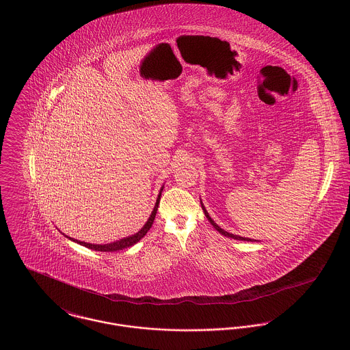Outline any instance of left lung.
Masks as SVG:
<instances>
[{
    "label": "left lung",
    "mask_w": 350,
    "mask_h": 350,
    "mask_svg": "<svg viewBox=\"0 0 350 350\" xmlns=\"http://www.w3.org/2000/svg\"><path fill=\"white\" fill-rule=\"evenodd\" d=\"M200 204H202V211H204V215H205V217L208 219V221L213 225V228L219 232V233H221L222 236H225V237H230V239H239V241H256V239H246V237H241V236H237V234H232V233H228L226 230H224V229H221L220 226L215 222V221L212 220L211 219V216H209V213L206 212V209H205V206H204V204H202V200H200Z\"/></svg>",
    "instance_id": "obj_1"
}]
</instances>
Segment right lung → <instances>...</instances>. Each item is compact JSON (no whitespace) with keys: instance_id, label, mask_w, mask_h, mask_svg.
Instances as JSON below:
<instances>
[{"instance_id":"1","label":"right lung","mask_w":350,"mask_h":350,"mask_svg":"<svg viewBox=\"0 0 350 350\" xmlns=\"http://www.w3.org/2000/svg\"><path fill=\"white\" fill-rule=\"evenodd\" d=\"M163 187H165V185H162V188H161V191H159V195H158V199H157V202H155V206H154V209H152V212H151L148 220L146 221V224L144 225V228H142L138 233H135V234H133V236H129V237H125V239L114 241V242H111V243H105V245L88 243V242H84V241H77V239H71V237H68V236H66V237L71 239V241H74V242L80 243V245H83V246H85V247H88V249L96 250V252H118V250H122V249H126V247H130V246L135 245L139 239L145 237V234L150 230V228H151V225H152V222H154L157 211H158L159 200H161V196H162Z\"/></svg>"}]
</instances>
